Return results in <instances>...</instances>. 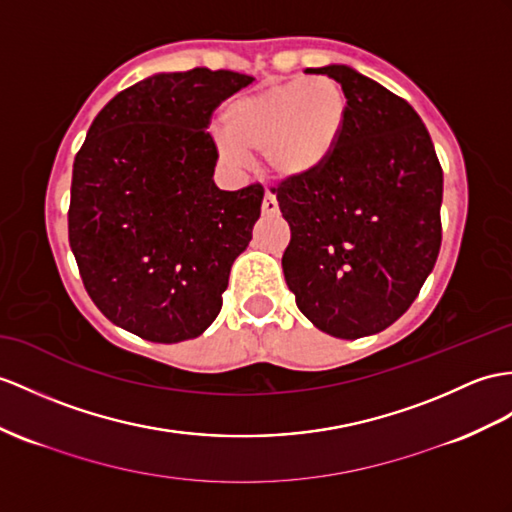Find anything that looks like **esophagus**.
Segmentation results:
<instances>
[{"mask_svg":"<svg viewBox=\"0 0 512 512\" xmlns=\"http://www.w3.org/2000/svg\"><path fill=\"white\" fill-rule=\"evenodd\" d=\"M278 213V199L273 193H265V199H263V215H276Z\"/></svg>","mask_w":512,"mask_h":512,"instance_id":"esophagus-1","label":"esophagus"}]
</instances>
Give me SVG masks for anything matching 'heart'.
<instances>
[{"label": "heart", "mask_w": 512, "mask_h": 512, "mask_svg": "<svg viewBox=\"0 0 512 512\" xmlns=\"http://www.w3.org/2000/svg\"><path fill=\"white\" fill-rule=\"evenodd\" d=\"M345 121L347 95L334 78L286 80L234 97L215 145L228 165L263 154L276 178H306L330 160Z\"/></svg>", "instance_id": "obj_1"}]
</instances>
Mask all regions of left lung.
Here are the masks:
<instances>
[{
  "mask_svg": "<svg viewBox=\"0 0 512 512\" xmlns=\"http://www.w3.org/2000/svg\"><path fill=\"white\" fill-rule=\"evenodd\" d=\"M306 71L343 86L347 121L326 165L271 189L291 228L284 280L319 330L358 339L400 319L434 269L443 169L406 99L345 65Z\"/></svg>",
  "mask_w": 512,
  "mask_h": 512,
  "instance_id": "obj_1",
  "label": "left lung"
}]
</instances>
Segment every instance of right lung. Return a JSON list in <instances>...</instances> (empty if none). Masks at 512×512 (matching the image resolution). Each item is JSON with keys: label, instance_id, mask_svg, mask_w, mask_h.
<instances>
[{"label": "right lung", "instance_id": "right-lung-1", "mask_svg": "<svg viewBox=\"0 0 512 512\" xmlns=\"http://www.w3.org/2000/svg\"><path fill=\"white\" fill-rule=\"evenodd\" d=\"M252 80L206 67L156 73L99 110L76 154L69 245L84 289L145 341L202 334L252 241L263 186L221 191L206 132L215 108Z\"/></svg>", "mask_w": 512, "mask_h": 512}]
</instances>
